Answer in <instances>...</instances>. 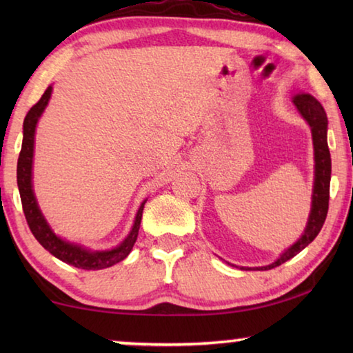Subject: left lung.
Wrapping results in <instances>:
<instances>
[{"mask_svg":"<svg viewBox=\"0 0 353 353\" xmlns=\"http://www.w3.org/2000/svg\"><path fill=\"white\" fill-rule=\"evenodd\" d=\"M292 103L296 104L301 115L307 119V123L312 128L313 145H314V188H313V201H312V213H310L307 229L303 235L292 244L290 249L280 255L277 261L271 263L268 266L256 268L259 271L272 270L280 266L282 263L288 261L292 256L297 255L302 249H305L312 243L324 225L328 212V198H330V174H332V159L330 151L327 145V115L324 107L321 105L318 99H314L312 94H296L292 98Z\"/></svg>","mask_w":353,"mask_h":353,"instance_id":"8db88e82","label":"left lung"}]
</instances>
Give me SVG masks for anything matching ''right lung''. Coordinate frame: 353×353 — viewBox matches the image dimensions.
<instances>
[{
  "mask_svg": "<svg viewBox=\"0 0 353 353\" xmlns=\"http://www.w3.org/2000/svg\"><path fill=\"white\" fill-rule=\"evenodd\" d=\"M51 92H52V87H48L45 93L41 94V98L39 99V103L34 104L31 107V110L26 113L25 123H23V143H21V151L19 155V163H17V183H19V190H20L23 212H25L28 225L29 229H31L32 235L35 236V240H37L41 246L48 250V252L54 255L56 259L62 260L63 263H68V265L74 268H81V270H88V271L104 270V268L117 265L118 261L126 259L130 250H132L134 244L137 241V236H139L145 202H143L141 207L139 208L134 227L126 240L119 244L118 248L112 250L92 252V250L83 249L81 246H77V244L63 241L59 236H56V234H52V230L50 229L46 219L40 212L37 201L34 198V191H32V157H34L35 126H37L39 118L41 113H43L48 101L51 98Z\"/></svg>",
  "mask_w": 353,
  "mask_h": 353,
  "instance_id": "obj_1",
  "label": "right lung"
}]
</instances>
